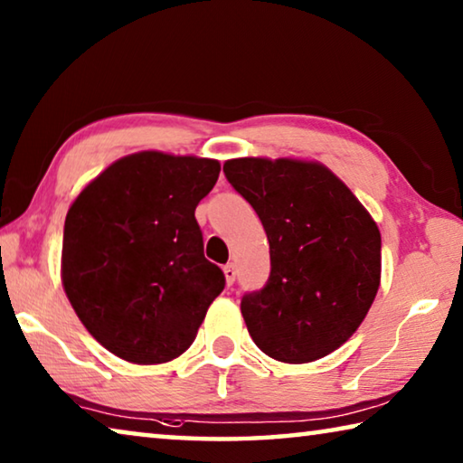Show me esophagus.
I'll use <instances>...</instances> for the list:
<instances>
[{
	"instance_id": "esophagus-1",
	"label": "esophagus",
	"mask_w": 463,
	"mask_h": 463,
	"mask_svg": "<svg viewBox=\"0 0 463 463\" xmlns=\"http://www.w3.org/2000/svg\"><path fill=\"white\" fill-rule=\"evenodd\" d=\"M222 271H224L226 284H229V286H232V281H234V278H237V269H234V265H232V263H229V265H224V268H222Z\"/></svg>"
}]
</instances>
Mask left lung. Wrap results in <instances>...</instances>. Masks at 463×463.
<instances>
[{"instance_id": "1", "label": "left lung", "mask_w": 463, "mask_h": 463, "mask_svg": "<svg viewBox=\"0 0 463 463\" xmlns=\"http://www.w3.org/2000/svg\"><path fill=\"white\" fill-rule=\"evenodd\" d=\"M224 175L260 216L271 273L241 312L257 347L284 364L333 354L364 323L380 288L378 224L318 161L241 156Z\"/></svg>"}]
</instances>
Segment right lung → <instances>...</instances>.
<instances>
[{
	"label": "right lung",
	"instance_id": "right-lung-1",
	"mask_svg": "<svg viewBox=\"0 0 463 463\" xmlns=\"http://www.w3.org/2000/svg\"><path fill=\"white\" fill-rule=\"evenodd\" d=\"M218 174L216 159L132 153L69 208L62 288L93 339L124 362L153 365L182 355L224 289L195 222V206Z\"/></svg>",
	"mask_w": 463,
	"mask_h": 463
}]
</instances>
